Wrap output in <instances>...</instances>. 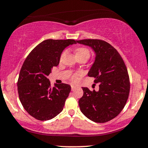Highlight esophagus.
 Returning a JSON list of instances; mask_svg holds the SVG:
<instances>
[{"label":"esophagus","mask_w":148,"mask_h":148,"mask_svg":"<svg viewBox=\"0 0 148 148\" xmlns=\"http://www.w3.org/2000/svg\"><path fill=\"white\" fill-rule=\"evenodd\" d=\"M71 88H72V91H74V90H75L76 88V86H71Z\"/></svg>","instance_id":"esophagus-1"}]
</instances>
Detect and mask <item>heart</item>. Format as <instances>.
Returning a JSON list of instances; mask_svg holds the SVG:
<instances>
[{"label": "heart", "instance_id": "heart-1", "mask_svg": "<svg viewBox=\"0 0 148 148\" xmlns=\"http://www.w3.org/2000/svg\"><path fill=\"white\" fill-rule=\"evenodd\" d=\"M76 56L79 55H87L88 57H90V51L87 49L84 48V47H79L75 50ZM73 80L75 81V78H73Z\"/></svg>", "mask_w": 148, "mask_h": 148}]
</instances>
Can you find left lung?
I'll return each instance as SVG.
<instances>
[{
  "mask_svg": "<svg viewBox=\"0 0 148 148\" xmlns=\"http://www.w3.org/2000/svg\"><path fill=\"white\" fill-rule=\"evenodd\" d=\"M76 42L88 46L95 52V62L88 76L99 83L98 91L83 88L80 109L92 121L106 123L122 111L128 99L130 84L126 65L118 51L108 42L90 39Z\"/></svg>",
  "mask_w": 148,
  "mask_h": 148,
  "instance_id": "8db88e82",
  "label": "left lung"
}]
</instances>
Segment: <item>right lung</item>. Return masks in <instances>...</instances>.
<instances>
[{
  "mask_svg": "<svg viewBox=\"0 0 148 148\" xmlns=\"http://www.w3.org/2000/svg\"><path fill=\"white\" fill-rule=\"evenodd\" d=\"M76 44L74 40H47L30 53L20 71L17 82L20 101L25 110L39 120L55 118L63 109L71 91L68 84L51 87L48 76L60 62L62 52Z\"/></svg>",
  "mask_w": 148,
  "mask_h": 148,
  "instance_id": "obj_1",
  "label": "right lung"
}]
</instances>
